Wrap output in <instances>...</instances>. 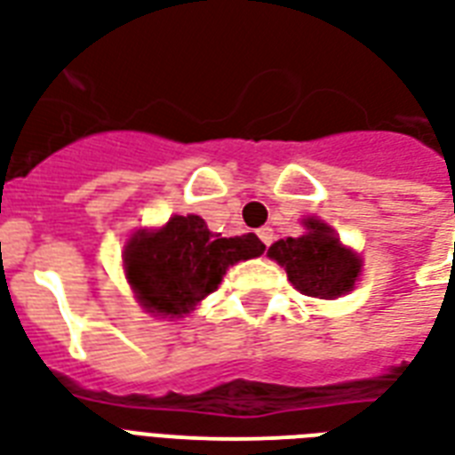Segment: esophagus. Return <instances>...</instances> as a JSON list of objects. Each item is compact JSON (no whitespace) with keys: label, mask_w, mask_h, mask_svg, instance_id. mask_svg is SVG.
<instances>
[{"label":"esophagus","mask_w":455,"mask_h":455,"mask_svg":"<svg viewBox=\"0 0 455 455\" xmlns=\"http://www.w3.org/2000/svg\"><path fill=\"white\" fill-rule=\"evenodd\" d=\"M258 236H260L262 243L270 245L272 241H275V231H272L270 227H262V228H258Z\"/></svg>","instance_id":"obj_1"}]
</instances>
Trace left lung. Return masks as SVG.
<instances>
[{"instance_id": "obj_1", "label": "left lung", "mask_w": 455, "mask_h": 455, "mask_svg": "<svg viewBox=\"0 0 455 455\" xmlns=\"http://www.w3.org/2000/svg\"><path fill=\"white\" fill-rule=\"evenodd\" d=\"M306 234L282 238L270 245L267 258L287 270L289 282L301 294L315 299H338L355 287L362 272L359 255L339 243L335 228L315 217L304 219Z\"/></svg>"}]
</instances>
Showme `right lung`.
Listing matches in <instances>:
<instances>
[{
	"mask_svg": "<svg viewBox=\"0 0 455 455\" xmlns=\"http://www.w3.org/2000/svg\"><path fill=\"white\" fill-rule=\"evenodd\" d=\"M262 251L255 234L221 238L197 214H176L161 228L134 231L123 253L124 277L144 311L183 318L221 284L231 265Z\"/></svg>",
	"mask_w": 455,
	"mask_h": 455,
	"instance_id": "right-lung-1",
	"label": "right lung"
}]
</instances>
